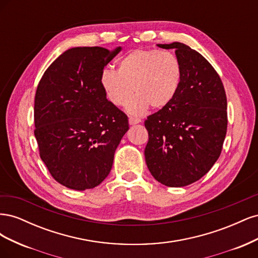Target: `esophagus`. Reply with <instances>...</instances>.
<instances>
[{"instance_id": "obj_1", "label": "esophagus", "mask_w": 258, "mask_h": 258, "mask_svg": "<svg viewBox=\"0 0 258 258\" xmlns=\"http://www.w3.org/2000/svg\"><path fill=\"white\" fill-rule=\"evenodd\" d=\"M141 122V119L140 118H137V117H129V123L130 124H136V123H139Z\"/></svg>"}]
</instances>
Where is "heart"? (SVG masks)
<instances>
[{
    "label": "heart",
    "mask_w": 258,
    "mask_h": 258,
    "mask_svg": "<svg viewBox=\"0 0 258 258\" xmlns=\"http://www.w3.org/2000/svg\"><path fill=\"white\" fill-rule=\"evenodd\" d=\"M182 63L174 53L157 49H136L118 61L117 71L104 69L100 83L115 106L128 105V112L141 115L148 106L161 108L175 97L182 80Z\"/></svg>",
    "instance_id": "obj_1"
}]
</instances>
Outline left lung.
Listing matches in <instances>:
<instances>
[{"instance_id": "left-lung-1", "label": "left lung", "mask_w": 258, "mask_h": 258, "mask_svg": "<svg viewBox=\"0 0 258 258\" xmlns=\"http://www.w3.org/2000/svg\"><path fill=\"white\" fill-rule=\"evenodd\" d=\"M175 49L182 80L175 97L147 117L148 170L161 184L183 187L213 167L227 131V98L220 75L198 51L183 43L158 44Z\"/></svg>"}]
</instances>
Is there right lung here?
Instances as JSON below:
<instances>
[{
	"label": "right lung",
	"instance_id": "add662e5",
	"mask_svg": "<svg viewBox=\"0 0 258 258\" xmlns=\"http://www.w3.org/2000/svg\"><path fill=\"white\" fill-rule=\"evenodd\" d=\"M121 50L68 49L46 70L34 100V136L51 176L68 188L102 183L129 129L128 117L106 99L100 76Z\"/></svg>",
	"mask_w": 258,
	"mask_h": 258
}]
</instances>
